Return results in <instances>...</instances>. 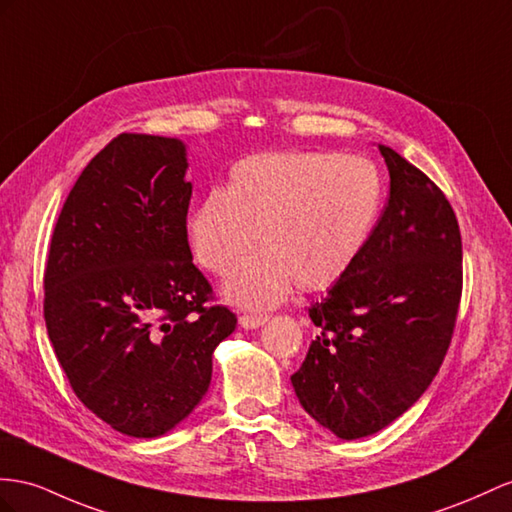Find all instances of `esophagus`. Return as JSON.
<instances>
[{
    "label": "esophagus",
    "instance_id": "34e87169",
    "mask_svg": "<svg viewBox=\"0 0 512 512\" xmlns=\"http://www.w3.org/2000/svg\"><path fill=\"white\" fill-rule=\"evenodd\" d=\"M268 320V316H248V313H244V316H240V326L242 329H259V326H264Z\"/></svg>",
    "mask_w": 512,
    "mask_h": 512
}]
</instances>
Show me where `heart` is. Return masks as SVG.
Listing matches in <instances>:
<instances>
[{"mask_svg":"<svg viewBox=\"0 0 512 512\" xmlns=\"http://www.w3.org/2000/svg\"><path fill=\"white\" fill-rule=\"evenodd\" d=\"M383 205L378 168L359 155L266 151L229 168L188 216L196 261L227 279V296L251 309L279 305L296 285L320 292L355 266Z\"/></svg>","mask_w":512,"mask_h":512,"instance_id":"1","label":"heart"}]
</instances>
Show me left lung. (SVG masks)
I'll use <instances>...</instances> for the list:
<instances>
[{
	"label": "left lung",
	"mask_w": 512,
	"mask_h": 512,
	"mask_svg": "<svg viewBox=\"0 0 512 512\" xmlns=\"http://www.w3.org/2000/svg\"><path fill=\"white\" fill-rule=\"evenodd\" d=\"M389 201L361 257L307 311L318 326L292 385L339 439L389 426L419 400L450 348L463 244L437 183L381 144Z\"/></svg>",
	"instance_id": "left-lung-1"
}]
</instances>
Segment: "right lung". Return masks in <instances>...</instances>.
Masks as SVG:
<instances>
[{
    "label": "right lung",
    "instance_id": "1",
    "mask_svg": "<svg viewBox=\"0 0 512 512\" xmlns=\"http://www.w3.org/2000/svg\"><path fill=\"white\" fill-rule=\"evenodd\" d=\"M186 147L119 134L77 177L51 235L45 324L75 396L114 430L160 437L212 381L238 318L188 244Z\"/></svg>",
    "mask_w": 512,
    "mask_h": 512
}]
</instances>
